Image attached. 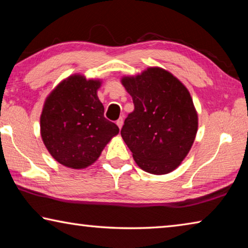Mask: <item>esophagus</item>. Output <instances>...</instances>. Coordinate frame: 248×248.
<instances>
[{"instance_id": "1", "label": "esophagus", "mask_w": 248, "mask_h": 248, "mask_svg": "<svg viewBox=\"0 0 248 248\" xmlns=\"http://www.w3.org/2000/svg\"><path fill=\"white\" fill-rule=\"evenodd\" d=\"M116 124H117V125H118V127H119V129L123 128V125H124V118H119L118 120L116 121Z\"/></svg>"}]
</instances>
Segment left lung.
I'll return each instance as SVG.
<instances>
[{
	"mask_svg": "<svg viewBox=\"0 0 248 248\" xmlns=\"http://www.w3.org/2000/svg\"><path fill=\"white\" fill-rule=\"evenodd\" d=\"M121 83L134 104L121 129L134 161L148 173H170L189 153L198 130V114L189 91L158 66L124 77Z\"/></svg>",
	"mask_w": 248,
	"mask_h": 248,
	"instance_id": "left-lung-1",
	"label": "left lung"
}]
</instances>
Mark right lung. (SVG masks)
<instances>
[{
    "mask_svg": "<svg viewBox=\"0 0 248 248\" xmlns=\"http://www.w3.org/2000/svg\"><path fill=\"white\" fill-rule=\"evenodd\" d=\"M102 79L73 74L46 98L40 116V134L51 156L69 169H86L119 133L104 117L97 96Z\"/></svg>",
    "mask_w": 248,
    "mask_h": 248,
    "instance_id": "obj_1",
    "label": "right lung"
}]
</instances>
